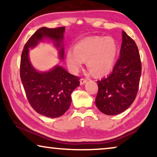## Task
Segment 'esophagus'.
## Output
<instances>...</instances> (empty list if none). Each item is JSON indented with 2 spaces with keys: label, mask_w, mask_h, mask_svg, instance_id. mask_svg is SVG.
<instances>
[{
  "label": "esophagus",
  "mask_w": 157,
  "mask_h": 157,
  "mask_svg": "<svg viewBox=\"0 0 157 157\" xmlns=\"http://www.w3.org/2000/svg\"><path fill=\"white\" fill-rule=\"evenodd\" d=\"M87 81V78H81L80 79V84L81 85H83L84 84V83L86 82Z\"/></svg>",
  "instance_id": "34e87169"
}]
</instances>
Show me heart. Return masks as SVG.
<instances>
[{
    "label": "heart",
    "mask_w": 157,
    "mask_h": 157,
    "mask_svg": "<svg viewBox=\"0 0 157 157\" xmlns=\"http://www.w3.org/2000/svg\"><path fill=\"white\" fill-rule=\"evenodd\" d=\"M118 50L119 46L113 38L92 36L77 43L75 50H68L66 61L68 66L76 71L86 60L87 67L93 74L102 75L113 67Z\"/></svg>",
    "instance_id": "b5f03b06"
}]
</instances>
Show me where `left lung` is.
<instances>
[{"label":"left lung","mask_w":157,"mask_h":157,"mask_svg":"<svg viewBox=\"0 0 157 157\" xmlns=\"http://www.w3.org/2000/svg\"><path fill=\"white\" fill-rule=\"evenodd\" d=\"M141 74L140 55L136 43L122 31L120 56L110 75L97 81L96 105L106 115L126 110L136 97Z\"/></svg>","instance_id":"obj_1"}]
</instances>
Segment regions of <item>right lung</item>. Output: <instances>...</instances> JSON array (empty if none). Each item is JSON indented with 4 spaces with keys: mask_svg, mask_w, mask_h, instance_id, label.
I'll list each match as a JSON object with an SVG mask.
<instances>
[{
    "mask_svg": "<svg viewBox=\"0 0 157 157\" xmlns=\"http://www.w3.org/2000/svg\"><path fill=\"white\" fill-rule=\"evenodd\" d=\"M65 27L48 29L42 27L28 40L22 51L20 76L29 104L36 112L45 117L57 118L65 113L71 104L72 91L80 85L78 76L57 66L48 72L40 73L34 69L29 59V48L36 46L44 37L51 38L63 59V47L61 46Z\"/></svg>",
    "mask_w": 157,
    "mask_h": 157,
    "instance_id": "1",
    "label": "right lung"
}]
</instances>
